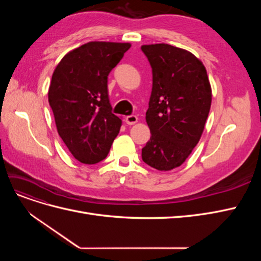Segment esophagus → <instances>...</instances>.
Returning a JSON list of instances; mask_svg holds the SVG:
<instances>
[{
	"mask_svg": "<svg viewBox=\"0 0 261 261\" xmlns=\"http://www.w3.org/2000/svg\"><path fill=\"white\" fill-rule=\"evenodd\" d=\"M125 122L128 125H134L138 122V117L136 115H128L125 117Z\"/></svg>",
	"mask_w": 261,
	"mask_h": 261,
	"instance_id": "1",
	"label": "esophagus"
}]
</instances>
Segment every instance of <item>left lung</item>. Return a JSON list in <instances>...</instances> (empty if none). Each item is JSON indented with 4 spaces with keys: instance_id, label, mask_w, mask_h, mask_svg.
<instances>
[{
    "instance_id": "left-lung-1",
    "label": "left lung",
    "mask_w": 261,
    "mask_h": 261,
    "mask_svg": "<svg viewBox=\"0 0 261 261\" xmlns=\"http://www.w3.org/2000/svg\"><path fill=\"white\" fill-rule=\"evenodd\" d=\"M152 68L146 112L150 140L143 161L159 171L183 164L202 135L211 107V86L202 62L170 44L141 45Z\"/></svg>"
}]
</instances>
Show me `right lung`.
<instances>
[{
  "mask_svg": "<svg viewBox=\"0 0 261 261\" xmlns=\"http://www.w3.org/2000/svg\"><path fill=\"white\" fill-rule=\"evenodd\" d=\"M130 43L91 41L69 51L55 67L48 98L60 137L76 160L106 159L122 120L112 113L108 76Z\"/></svg>",
  "mask_w": 261,
  "mask_h": 261,
  "instance_id": "obj_1",
  "label": "right lung"
}]
</instances>
